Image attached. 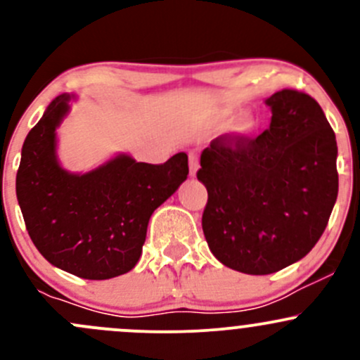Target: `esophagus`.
<instances>
[{
    "instance_id": "34e87169",
    "label": "esophagus",
    "mask_w": 360,
    "mask_h": 360,
    "mask_svg": "<svg viewBox=\"0 0 360 360\" xmlns=\"http://www.w3.org/2000/svg\"><path fill=\"white\" fill-rule=\"evenodd\" d=\"M188 158H190V174L195 177V176H197L198 167H200V163H198V155L195 153V151H190Z\"/></svg>"
}]
</instances>
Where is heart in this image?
I'll return each instance as SVG.
<instances>
[{
	"label": "heart",
	"mask_w": 360,
	"mask_h": 360,
	"mask_svg": "<svg viewBox=\"0 0 360 360\" xmlns=\"http://www.w3.org/2000/svg\"><path fill=\"white\" fill-rule=\"evenodd\" d=\"M228 123H231V132L237 134V136H249V134H252L254 129H256V122H254L252 115H249V112H242L240 116L235 118V115L231 111H221L219 115L216 116L214 125H216L217 129H223Z\"/></svg>",
	"instance_id": "b5f03b06"
}]
</instances>
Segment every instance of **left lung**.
<instances>
[{
	"instance_id": "1",
	"label": "left lung",
	"mask_w": 360,
	"mask_h": 360,
	"mask_svg": "<svg viewBox=\"0 0 360 360\" xmlns=\"http://www.w3.org/2000/svg\"><path fill=\"white\" fill-rule=\"evenodd\" d=\"M270 127L257 137L224 134L202 151V228L231 270L268 275L317 244L338 197L336 136L317 101L284 89L266 99Z\"/></svg>"
}]
</instances>
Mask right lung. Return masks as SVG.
<instances>
[{
  "label": "right lung",
  "instance_id": "obj_1",
  "mask_svg": "<svg viewBox=\"0 0 360 360\" xmlns=\"http://www.w3.org/2000/svg\"><path fill=\"white\" fill-rule=\"evenodd\" d=\"M71 97H56L25 137L17 200L32 244L49 263L106 281L137 264L151 214L188 177V155L160 165L118 155L86 174L68 172L57 162L56 129Z\"/></svg>",
  "mask_w": 360,
  "mask_h": 360
}]
</instances>
